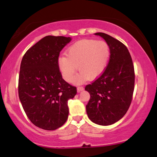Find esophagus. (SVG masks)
Returning <instances> with one entry per match:
<instances>
[{
	"label": "esophagus",
	"mask_w": 157,
	"mask_h": 157,
	"mask_svg": "<svg viewBox=\"0 0 157 157\" xmlns=\"http://www.w3.org/2000/svg\"><path fill=\"white\" fill-rule=\"evenodd\" d=\"M83 90V87H82V86H78V87H77V91H78V92L82 91Z\"/></svg>",
	"instance_id": "obj_1"
}]
</instances>
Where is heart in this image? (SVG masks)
<instances>
[{"label":"heart","mask_w":157,"mask_h":157,"mask_svg":"<svg viewBox=\"0 0 157 157\" xmlns=\"http://www.w3.org/2000/svg\"><path fill=\"white\" fill-rule=\"evenodd\" d=\"M110 55V48L106 42L83 39L71 45L66 51V56L59 58L58 66L67 82L74 80L78 67L80 74L74 80L78 84L88 79L98 78L106 69Z\"/></svg>","instance_id":"heart-1"}]
</instances>
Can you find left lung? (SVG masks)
<instances>
[{"mask_svg": "<svg viewBox=\"0 0 157 157\" xmlns=\"http://www.w3.org/2000/svg\"><path fill=\"white\" fill-rule=\"evenodd\" d=\"M94 34L109 44L111 55L101 76L85 88L91 96L86 109L92 122L109 126L119 121L129 108L134 89V68L128 50L121 42L104 33Z\"/></svg>", "mask_w": 157, "mask_h": 157, "instance_id": "obj_1", "label": "left lung"}]
</instances>
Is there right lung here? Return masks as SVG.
I'll list each match as a JSON object with an SVG mask.
<instances>
[{
	"instance_id": "add662e5",
	"label": "right lung",
	"mask_w": 157,
	"mask_h": 157,
	"mask_svg": "<svg viewBox=\"0 0 157 157\" xmlns=\"http://www.w3.org/2000/svg\"><path fill=\"white\" fill-rule=\"evenodd\" d=\"M71 37L47 36L23 56L18 79V96L28 118L45 130L63 126L68 116V101L77 93L66 82L58 66L62 49Z\"/></svg>"
}]
</instances>
